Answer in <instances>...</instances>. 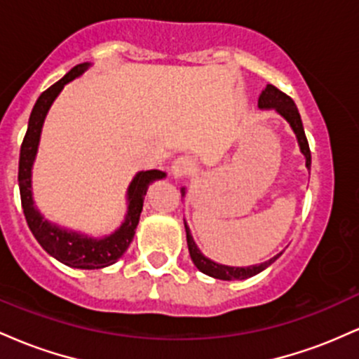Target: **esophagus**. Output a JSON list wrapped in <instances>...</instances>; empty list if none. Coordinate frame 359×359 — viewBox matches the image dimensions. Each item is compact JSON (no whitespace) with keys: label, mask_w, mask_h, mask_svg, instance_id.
Here are the masks:
<instances>
[{"label":"esophagus","mask_w":359,"mask_h":359,"mask_svg":"<svg viewBox=\"0 0 359 359\" xmlns=\"http://www.w3.org/2000/svg\"><path fill=\"white\" fill-rule=\"evenodd\" d=\"M192 167L194 163L189 156H179V158L172 163V174H174V177H177V179H180V177L191 174Z\"/></svg>","instance_id":"1"}]
</instances>
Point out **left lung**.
Wrapping results in <instances>:
<instances>
[{"label": "left lung", "instance_id": "obj_1", "mask_svg": "<svg viewBox=\"0 0 359 359\" xmlns=\"http://www.w3.org/2000/svg\"><path fill=\"white\" fill-rule=\"evenodd\" d=\"M258 106L259 108H275L283 118L287 119L288 123H290L292 130H294L295 135H297L300 150H302V154L306 155V165H307V168H311V148H309V142L306 138V131H304L302 119H300L299 109H297V106H295V102L292 101V97L287 96L285 93H282V90L275 88V86L269 84L265 89L262 90V94H259ZM185 233H187V246H189V253H191L194 265L203 271V273L209 275V277H214V278H219V280L250 278V277H253V275L259 273V271L265 270L266 266H270L271 263H273L275 259L280 257V255H277V257L269 259V262L262 263V265L246 266V269L217 265V263H214L209 258H205L204 255L197 250L196 243H194L191 231H189L187 226H185Z\"/></svg>", "mask_w": 359, "mask_h": 359}]
</instances>
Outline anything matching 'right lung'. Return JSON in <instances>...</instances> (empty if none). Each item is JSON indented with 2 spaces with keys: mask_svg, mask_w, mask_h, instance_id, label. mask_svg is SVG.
Wrapping results in <instances>:
<instances>
[{
  "mask_svg": "<svg viewBox=\"0 0 359 359\" xmlns=\"http://www.w3.org/2000/svg\"><path fill=\"white\" fill-rule=\"evenodd\" d=\"M86 69H88V64H79L76 67H72L60 81H57L47 90H43L39 100H36L34 109H32L30 119H28V128L27 133H25L22 148H20L18 184L25 219H27L28 228L34 233V236L40 243V246L48 255H52L53 258L59 259L64 265L72 266V269L97 270L116 263L118 258L130 246V243L133 241L135 229L138 226L140 212L143 209V199H145L148 185L154 182V180L163 179L165 172L147 170L137 174L130 185V189H128L130 205H128L125 222L119 226L118 231H114L111 236L102 238V240H90V238H84L77 233L65 231V229L57 228V226L50 224V222L45 221L40 216L39 211L34 208V201H32L30 177L45 114H47L48 108H50V104L57 97V94L60 93L62 88L69 81L81 76Z\"/></svg>",
  "mask_w": 359,
  "mask_h": 359,
  "instance_id": "right-lung-1",
  "label": "right lung"
}]
</instances>
